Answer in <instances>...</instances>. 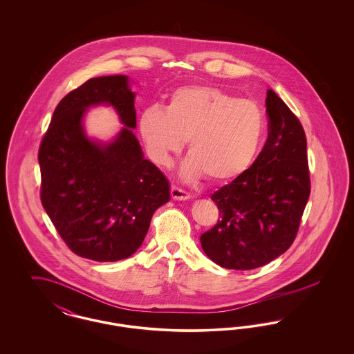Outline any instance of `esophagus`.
Wrapping results in <instances>:
<instances>
[{"mask_svg":"<svg viewBox=\"0 0 354 354\" xmlns=\"http://www.w3.org/2000/svg\"><path fill=\"white\" fill-rule=\"evenodd\" d=\"M171 196L175 201H188L191 198V195L188 192H185V189H182L176 185H171Z\"/></svg>","mask_w":354,"mask_h":354,"instance_id":"esophagus-1","label":"esophagus"}]
</instances>
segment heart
<instances>
[{"label": "heart", "instance_id": "b5f03b06", "mask_svg": "<svg viewBox=\"0 0 354 354\" xmlns=\"http://www.w3.org/2000/svg\"><path fill=\"white\" fill-rule=\"evenodd\" d=\"M264 129V114L256 102L208 84L178 87L165 109L150 106L139 117V133L155 165L171 166L188 139L191 156L183 176L207 175L214 183L234 180L250 169Z\"/></svg>", "mask_w": 354, "mask_h": 354}]
</instances>
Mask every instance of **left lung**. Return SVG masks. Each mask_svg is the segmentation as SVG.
Here are the masks:
<instances>
[{"instance_id":"1","label":"left lung","mask_w":354,"mask_h":354,"mask_svg":"<svg viewBox=\"0 0 354 354\" xmlns=\"http://www.w3.org/2000/svg\"><path fill=\"white\" fill-rule=\"evenodd\" d=\"M266 104L267 142L250 169L211 195L220 219L201 236L205 254L228 270H254L286 252L310 194L300 120L270 88Z\"/></svg>"}]
</instances>
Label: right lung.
Returning <instances> with one entry per match:
<instances>
[{
  "label": "right lung",
  "instance_id": "1",
  "mask_svg": "<svg viewBox=\"0 0 354 354\" xmlns=\"http://www.w3.org/2000/svg\"><path fill=\"white\" fill-rule=\"evenodd\" d=\"M134 98L126 75L91 78L61 100L41 140V202L65 244L84 259L130 257L169 201V180L143 158L131 131ZM101 102L114 105L127 126L109 145L90 141L82 127L85 109Z\"/></svg>",
  "mask_w": 354,
  "mask_h": 354
}]
</instances>
